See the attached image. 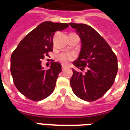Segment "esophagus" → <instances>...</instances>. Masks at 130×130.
<instances>
[{
	"mask_svg": "<svg viewBox=\"0 0 130 130\" xmlns=\"http://www.w3.org/2000/svg\"><path fill=\"white\" fill-rule=\"evenodd\" d=\"M65 68H67V66H65V65H62V70H65Z\"/></svg>",
	"mask_w": 130,
	"mask_h": 130,
	"instance_id": "34e87169",
	"label": "esophagus"
}]
</instances>
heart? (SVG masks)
I'll return each mask as SVG.
<instances>
[{
	"label": "heart",
	"instance_id": "1",
	"mask_svg": "<svg viewBox=\"0 0 130 130\" xmlns=\"http://www.w3.org/2000/svg\"><path fill=\"white\" fill-rule=\"evenodd\" d=\"M74 58V55L72 53H63L60 55L59 60L63 64H67L73 59Z\"/></svg>",
	"mask_w": 130,
	"mask_h": 130
}]
</instances>
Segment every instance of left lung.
Segmentation results:
<instances>
[{"label":"left lung","mask_w":130,"mask_h":130,"mask_svg":"<svg viewBox=\"0 0 130 130\" xmlns=\"http://www.w3.org/2000/svg\"><path fill=\"white\" fill-rule=\"evenodd\" d=\"M81 39V51L73 65L70 79L72 91L78 98L93 102L105 94L114 82L118 72V60L111 48L95 30L84 24L70 23Z\"/></svg>","instance_id":"obj_1"}]
</instances>
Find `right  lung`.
<instances>
[{"mask_svg": "<svg viewBox=\"0 0 130 130\" xmlns=\"http://www.w3.org/2000/svg\"><path fill=\"white\" fill-rule=\"evenodd\" d=\"M68 26L66 23L44 21L27 35L13 51L11 74L16 88L26 98L40 101L53 93L61 65L52 62L48 70H44L41 60L53 50L55 32Z\"/></svg>", "mask_w": 130, "mask_h": 130, "instance_id": "right-lung-1", "label": "right lung"}]
</instances>
